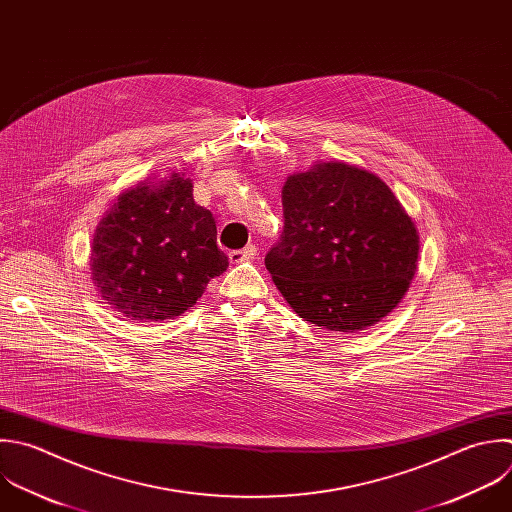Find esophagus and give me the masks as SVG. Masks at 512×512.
<instances>
[{
  "instance_id": "obj_1",
  "label": "esophagus",
  "mask_w": 512,
  "mask_h": 512,
  "mask_svg": "<svg viewBox=\"0 0 512 512\" xmlns=\"http://www.w3.org/2000/svg\"><path fill=\"white\" fill-rule=\"evenodd\" d=\"M256 254H258V248H256L254 244H248V246H246V248H242V250H234V252H230V254H228V258H230V262H232V264H240V262H246V260L256 258Z\"/></svg>"
}]
</instances>
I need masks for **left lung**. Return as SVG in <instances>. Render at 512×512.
<instances>
[{"label":"left lung","mask_w":512,"mask_h":512,"mask_svg":"<svg viewBox=\"0 0 512 512\" xmlns=\"http://www.w3.org/2000/svg\"><path fill=\"white\" fill-rule=\"evenodd\" d=\"M284 230L266 268L290 308L330 332L378 324L408 292L418 230L394 192L346 162H316L282 188Z\"/></svg>","instance_id":"8db88e82"}]
</instances>
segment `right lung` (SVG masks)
I'll list each match as a JSON object with an SVG mask.
<instances>
[{
	"label": "right lung",
	"instance_id": "1",
	"mask_svg": "<svg viewBox=\"0 0 512 512\" xmlns=\"http://www.w3.org/2000/svg\"><path fill=\"white\" fill-rule=\"evenodd\" d=\"M226 268L214 216L194 202L186 170L124 190L92 240V282L128 320L182 316Z\"/></svg>",
	"mask_w": 512,
	"mask_h": 512
}]
</instances>
